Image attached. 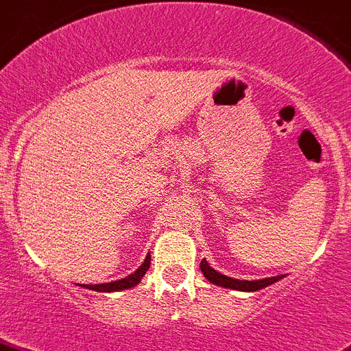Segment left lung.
Returning a JSON list of instances; mask_svg holds the SVG:
<instances>
[{"label": "left lung", "mask_w": 351, "mask_h": 351, "mask_svg": "<svg viewBox=\"0 0 351 351\" xmlns=\"http://www.w3.org/2000/svg\"><path fill=\"white\" fill-rule=\"evenodd\" d=\"M199 267H201V272L204 274V277L211 284L221 285V287H226V289H234V291H243V292L260 291V289L277 282V280H280L284 277V276H277V277H269V279H260V280H238V279H233V277L223 276V274L216 272L213 267H209V263L206 262V258L201 260Z\"/></svg>", "instance_id": "1"}]
</instances>
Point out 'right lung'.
Returning <instances> with one entry per match:
<instances>
[{
    "label": "right lung",
    "instance_id": "add662e5",
    "mask_svg": "<svg viewBox=\"0 0 351 351\" xmlns=\"http://www.w3.org/2000/svg\"><path fill=\"white\" fill-rule=\"evenodd\" d=\"M150 267V254L147 255V258L143 260L142 265L138 267V269L135 270L133 274H130L128 277H125V279L121 280H114V282H106V284H96V285H86V284H79L81 287H86V289H91V291H97V292H114V291H125V289H130V287H135L136 284L140 282V280L143 279V276H145V272L149 270Z\"/></svg>",
    "mask_w": 351,
    "mask_h": 351
}]
</instances>
